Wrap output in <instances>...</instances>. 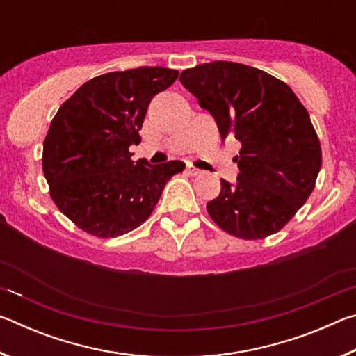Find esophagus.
<instances>
[{
	"label": "esophagus",
	"mask_w": 356,
	"mask_h": 356,
	"mask_svg": "<svg viewBox=\"0 0 356 356\" xmlns=\"http://www.w3.org/2000/svg\"><path fill=\"white\" fill-rule=\"evenodd\" d=\"M186 172L190 174V176H197V174H201V170H197L193 165H186Z\"/></svg>",
	"instance_id": "esophagus-1"
}]
</instances>
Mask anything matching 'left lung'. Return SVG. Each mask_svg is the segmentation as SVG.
<instances>
[{"mask_svg":"<svg viewBox=\"0 0 356 356\" xmlns=\"http://www.w3.org/2000/svg\"><path fill=\"white\" fill-rule=\"evenodd\" d=\"M179 80L212 114L221 140L242 144L236 184L221 179L220 195L207 202L210 218L245 240L278 232L309 197L322 166L309 113L286 83L245 64H201Z\"/></svg>","mask_w":356,"mask_h":356,"instance_id":"8db88e82","label":"left lung"}]
</instances>
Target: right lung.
Wrapping results in <instances>:
<instances>
[{
  "label": "right lung",
  "instance_id": "add662e5",
  "mask_svg": "<svg viewBox=\"0 0 356 356\" xmlns=\"http://www.w3.org/2000/svg\"><path fill=\"white\" fill-rule=\"evenodd\" d=\"M166 67H138L95 76L76 89L53 118L42 168L58 209L95 237L124 236L143 225L174 174L171 160L131 161L150 100L177 80Z\"/></svg>",
  "mask_w": 356,
  "mask_h": 356
}]
</instances>
